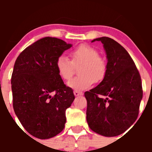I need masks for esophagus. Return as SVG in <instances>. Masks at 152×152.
Instances as JSON below:
<instances>
[{
    "mask_svg": "<svg viewBox=\"0 0 152 152\" xmlns=\"http://www.w3.org/2000/svg\"><path fill=\"white\" fill-rule=\"evenodd\" d=\"M73 93H74V95L76 96H82V95H83V93H82V92L78 91V90H74V91H73Z\"/></svg>",
    "mask_w": 152,
    "mask_h": 152,
    "instance_id": "34e87169",
    "label": "esophagus"
}]
</instances>
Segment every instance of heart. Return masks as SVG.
<instances>
[{
  "instance_id": "obj_1",
  "label": "heart",
  "mask_w": 152,
  "mask_h": 152,
  "mask_svg": "<svg viewBox=\"0 0 152 152\" xmlns=\"http://www.w3.org/2000/svg\"><path fill=\"white\" fill-rule=\"evenodd\" d=\"M72 61L65 55H61L56 62V70L64 80H70L74 73L75 66L81 65L79 76L68 82L67 85L76 90L88 88L94 83L104 78L107 72V63L94 48L81 45L70 53Z\"/></svg>"
}]
</instances>
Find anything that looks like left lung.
<instances>
[{
	"label": "left lung",
	"mask_w": 152,
	"mask_h": 152,
	"mask_svg": "<svg viewBox=\"0 0 152 152\" xmlns=\"http://www.w3.org/2000/svg\"><path fill=\"white\" fill-rule=\"evenodd\" d=\"M95 41L103 44L107 72L99 85L85 93L87 121L95 132L115 137L126 131L138 116L142 98L141 78L134 61L118 42L107 37Z\"/></svg>",
	"instance_id": "8db88e82"
}]
</instances>
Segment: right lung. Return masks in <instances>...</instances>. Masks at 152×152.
Wrapping results in <instances>:
<instances>
[{
	"label": "right lung",
	"instance_id": "obj_1",
	"mask_svg": "<svg viewBox=\"0 0 152 152\" xmlns=\"http://www.w3.org/2000/svg\"><path fill=\"white\" fill-rule=\"evenodd\" d=\"M72 47L58 38H42L18 56L12 75L13 108L30 134L48 139L60 133L65 111L75 99L56 70L58 57Z\"/></svg>",
	"mask_w": 152,
	"mask_h": 152
}]
</instances>
